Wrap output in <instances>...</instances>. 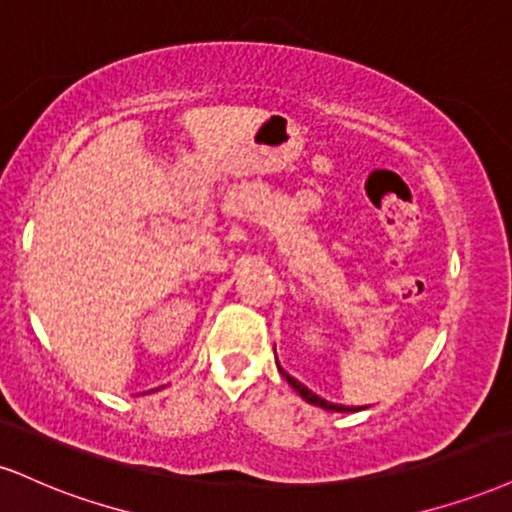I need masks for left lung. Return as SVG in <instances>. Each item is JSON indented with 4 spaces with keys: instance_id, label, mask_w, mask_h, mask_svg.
Masks as SVG:
<instances>
[{
    "instance_id": "8db88e82",
    "label": "left lung",
    "mask_w": 512,
    "mask_h": 512,
    "mask_svg": "<svg viewBox=\"0 0 512 512\" xmlns=\"http://www.w3.org/2000/svg\"><path fill=\"white\" fill-rule=\"evenodd\" d=\"M276 367H279V362H276ZM279 372H281V377L286 379L288 384H291L293 389L298 391L300 396H303V400H307V403H310V405H319V408H324V410H331V412H357V410H365V408H367V405H365V408H355V405H336V403H329V400L319 398L317 393H312L310 389H307V386L300 384L298 379H293L291 374H286V372H283L281 367H279Z\"/></svg>"
}]
</instances>
